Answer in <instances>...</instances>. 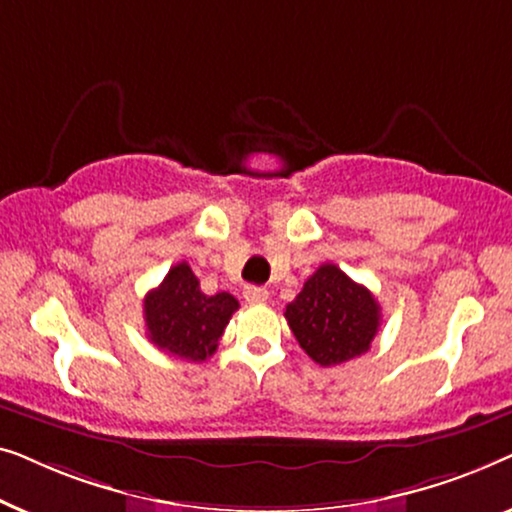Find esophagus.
Masks as SVG:
<instances>
[{"instance_id":"34e87169","label":"esophagus","mask_w":512,"mask_h":512,"mask_svg":"<svg viewBox=\"0 0 512 512\" xmlns=\"http://www.w3.org/2000/svg\"><path fill=\"white\" fill-rule=\"evenodd\" d=\"M242 298L251 305L265 303V300H268V289H263V286H247V289L242 291Z\"/></svg>"}]
</instances>
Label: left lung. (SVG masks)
I'll list each match as a JSON object with an SVG mask.
<instances>
[{
  "label": "left lung",
  "mask_w": 512,
  "mask_h": 512,
  "mask_svg": "<svg viewBox=\"0 0 512 512\" xmlns=\"http://www.w3.org/2000/svg\"><path fill=\"white\" fill-rule=\"evenodd\" d=\"M284 317L305 354L328 368L368 352L382 312L366 286L324 263L286 305Z\"/></svg>",
  "instance_id": "8db88e82"
}]
</instances>
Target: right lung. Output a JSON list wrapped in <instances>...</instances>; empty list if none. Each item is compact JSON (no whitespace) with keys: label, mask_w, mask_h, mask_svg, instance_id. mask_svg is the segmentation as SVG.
Returning a JSON list of instances; mask_svg holds the SVG:
<instances>
[{"label":"right lung","mask_w":512,"mask_h":512,"mask_svg":"<svg viewBox=\"0 0 512 512\" xmlns=\"http://www.w3.org/2000/svg\"><path fill=\"white\" fill-rule=\"evenodd\" d=\"M237 307V298L226 291L202 293L191 265L177 263L160 286L146 293V335L167 354L193 363L207 361Z\"/></svg>","instance_id":"obj_1"}]
</instances>
